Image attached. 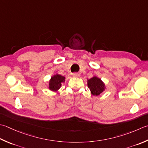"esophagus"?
<instances>
[{"label":"esophagus","instance_id":"obj_1","mask_svg":"<svg viewBox=\"0 0 148 148\" xmlns=\"http://www.w3.org/2000/svg\"><path fill=\"white\" fill-rule=\"evenodd\" d=\"M72 76H73V77H79V74L77 73V72H74V73L72 74Z\"/></svg>","mask_w":148,"mask_h":148}]
</instances>
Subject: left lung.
Instances as JSON below:
<instances>
[{
	"mask_svg": "<svg viewBox=\"0 0 148 148\" xmlns=\"http://www.w3.org/2000/svg\"><path fill=\"white\" fill-rule=\"evenodd\" d=\"M88 87L90 90L92 94L98 95L102 93L105 90V84L99 78L93 77L88 80Z\"/></svg>",
	"mask_w": 148,
	"mask_h": 148,
	"instance_id": "obj_1",
	"label": "left lung"
}]
</instances>
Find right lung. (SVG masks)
Segmentation results:
<instances>
[{
  "label": "right lung",
  "instance_id": "1",
  "mask_svg": "<svg viewBox=\"0 0 148 148\" xmlns=\"http://www.w3.org/2000/svg\"><path fill=\"white\" fill-rule=\"evenodd\" d=\"M65 77L60 74H56L51 77L49 82V88L51 90H57L60 88L62 83L65 82Z\"/></svg>",
  "mask_w": 148,
  "mask_h": 148
}]
</instances>
